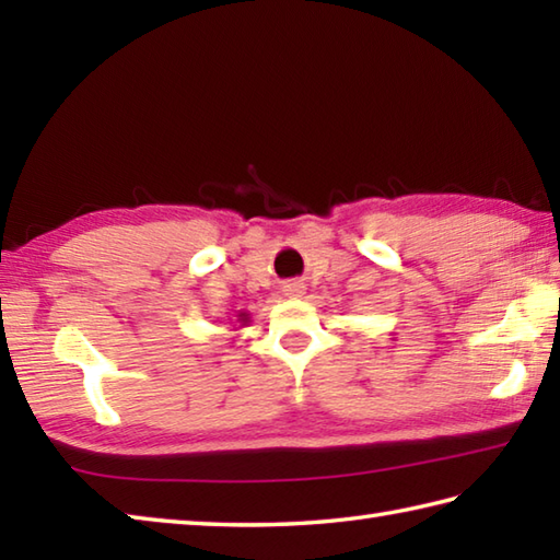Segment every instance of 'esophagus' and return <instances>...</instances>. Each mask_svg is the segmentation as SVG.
Instances as JSON below:
<instances>
[{
	"label": "esophagus",
	"instance_id": "34e87169",
	"mask_svg": "<svg viewBox=\"0 0 560 560\" xmlns=\"http://www.w3.org/2000/svg\"><path fill=\"white\" fill-rule=\"evenodd\" d=\"M283 291H287L289 299H299V295H303L305 287L301 281H291V283H287V287H283Z\"/></svg>",
	"mask_w": 560,
	"mask_h": 560
}]
</instances>
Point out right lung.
<instances>
[{
  "label": "right lung",
  "mask_w": 560,
  "mask_h": 560,
  "mask_svg": "<svg viewBox=\"0 0 560 560\" xmlns=\"http://www.w3.org/2000/svg\"><path fill=\"white\" fill-rule=\"evenodd\" d=\"M237 317H240V323H243V325H247V323H249V317H247V313H240Z\"/></svg>",
  "instance_id": "add662e5"
}]
</instances>
